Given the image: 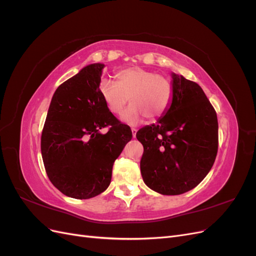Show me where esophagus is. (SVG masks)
I'll return each instance as SVG.
<instances>
[{"instance_id": "34e87169", "label": "esophagus", "mask_w": 256, "mask_h": 256, "mask_svg": "<svg viewBox=\"0 0 256 256\" xmlns=\"http://www.w3.org/2000/svg\"><path fill=\"white\" fill-rule=\"evenodd\" d=\"M136 128H131V132H132V136L134 138H136Z\"/></svg>"}]
</instances>
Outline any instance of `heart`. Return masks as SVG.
<instances>
[{
  "mask_svg": "<svg viewBox=\"0 0 256 256\" xmlns=\"http://www.w3.org/2000/svg\"><path fill=\"white\" fill-rule=\"evenodd\" d=\"M116 83L102 79L98 90L108 109L120 114L128 98L130 106L122 114V120L130 125L143 120H156L171 106L173 86L166 76L142 67H128L115 74Z\"/></svg>",
  "mask_w": 256,
  "mask_h": 256,
  "instance_id": "b5f03b06",
  "label": "heart"
}]
</instances>
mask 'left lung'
Segmentation results:
<instances>
[{
    "label": "left lung",
    "instance_id": "8db88e82",
    "mask_svg": "<svg viewBox=\"0 0 256 256\" xmlns=\"http://www.w3.org/2000/svg\"><path fill=\"white\" fill-rule=\"evenodd\" d=\"M173 98L157 122L141 128L140 162L147 187L164 196H178L202 182L218 152V120L204 90L172 72Z\"/></svg>",
    "mask_w": 256,
    "mask_h": 256
}]
</instances>
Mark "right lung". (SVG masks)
Listing matches in <instances>:
<instances>
[{
  "instance_id": "1",
  "label": "right lung",
  "mask_w": 256,
  "mask_h": 256,
  "mask_svg": "<svg viewBox=\"0 0 256 256\" xmlns=\"http://www.w3.org/2000/svg\"><path fill=\"white\" fill-rule=\"evenodd\" d=\"M104 64L83 67L56 88L42 134V156L50 182L79 200L102 193L114 161L131 140L129 126L108 109L98 86ZM109 126L104 135L100 129Z\"/></svg>"
}]
</instances>
